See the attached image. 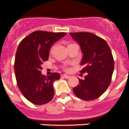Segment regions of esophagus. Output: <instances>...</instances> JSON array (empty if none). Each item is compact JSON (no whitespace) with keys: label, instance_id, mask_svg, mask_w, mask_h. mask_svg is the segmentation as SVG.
I'll use <instances>...</instances> for the list:
<instances>
[{"label":"esophagus","instance_id":"esophagus-1","mask_svg":"<svg viewBox=\"0 0 129 129\" xmlns=\"http://www.w3.org/2000/svg\"><path fill=\"white\" fill-rule=\"evenodd\" d=\"M62 77H64V78H65V79H69L70 78V76H68V75L67 74H64V75H62Z\"/></svg>","mask_w":129,"mask_h":129}]
</instances>
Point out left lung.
<instances>
[{
	"label": "left lung",
	"mask_w": 129,
	"mask_h": 129,
	"mask_svg": "<svg viewBox=\"0 0 129 129\" xmlns=\"http://www.w3.org/2000/svg\"><path fill=\"white\" fill-rule=\"evenodd\" d=\"M81 47L83 53L81 73H87L85 79H79V84L73 92L79 98L90 101L104 93L111 82L114 62L107 42L95 34L88 32L70 33Z\"/></svg>",
	"instance_id": "1"
}]
</instances>
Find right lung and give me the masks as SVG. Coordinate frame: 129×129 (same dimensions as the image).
<instances>
[{"mask_svg":"<svg viewBox=\"0 0 129 129\" xmlns=\"http://www.w3.org/2000/svg\"><path fill=\"white\" fill-rule=\"evenodd\" d=\"M64 32L36 31L20 42L16 52L14 69L19 90L31 103L41 105L53 99V83L59 73L45 76L41 74L43 62L47 61L51 46L65 36Z\"/></svg>","mask_w":129,"mask_h":129,"instance_id":"1","label":"right lung"}]
</instances>
